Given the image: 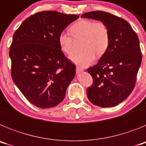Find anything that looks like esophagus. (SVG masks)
<instances>
[{"instance_id": "1", "label": "esophagus", "mask_w": 146, "mask_h": 146, "mask_svg": "<svg viewBox=\"0 0 146 146\" xmlns=\"http://www.w3.org/2000/svg\"><path fill=\"white\" fill-rule=\"evenodd\" d=\"M82 72H83V69H81L80 67H77V68H76V72H77V74H80V73H81Z\"/></svg>"}]
</instances>
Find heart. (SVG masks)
I'll use <instances>...</instances> for the list:
<instances>
[{
  "mask_svg": "<svg viewBox=\"0 0 146 146\" xmlns=\"http://www.w3.org/2000/svg\"><path fill=\"white\" fill-rule=\"evenodd\" d=\"M71 34L74 38L84 37L81 52L70 56L74 64L81 67L92 64L97 57H101L108 50L110 44V32L106 24L91 20H81L70 28ZM60 50L67 55L73 52V38L69 33L61 32L58 36Z\"/></svg>",
  "mask_w": 146,
  "mask_h": 146,
  "instance_id": "obj_1",
  "label": "heart"
}]
</instances>
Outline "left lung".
<instances>
[{
  "label": "left lung",
  "instance_id": "obj_1",
  "mask_svg": "<svg viewBox=\"0 0 146 146\" xmlns=\"http://www.w3.org/2000/svg\"><path fill=\"white\" fill-rule=\"evenodd\" d=\"M81 17L105 23L110 32L108 50L97 64L87 69L94 80L87 89L88 98L101 108L116 106L135 88L142 62L138 36L128 22L110 13L91 11Z\"/></svg>",
  "mask_w": 146,
  "mask_h": 146
}]
</instances>
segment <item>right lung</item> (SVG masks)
I'll use <instances>...</instances> for the list:
<instances>
[{
  "mask_svg": "<svg viewBox=\"0 0 146 146\" xmlns=\"http://www.w3.org/2000/svg\"><path fill=\"white\" fill-rule=\"evenodd\" d=\"M78 18L54 11H40L24 20L13 35L11 77L35 106L52 108L65 97L76 66L60 50L58 36Z\"/></svg>",
  "mask_w": 146,
  "mask_h": 146,
  "instance_id": "obj_1",
  "label": "right lung"
}]
</instances>
